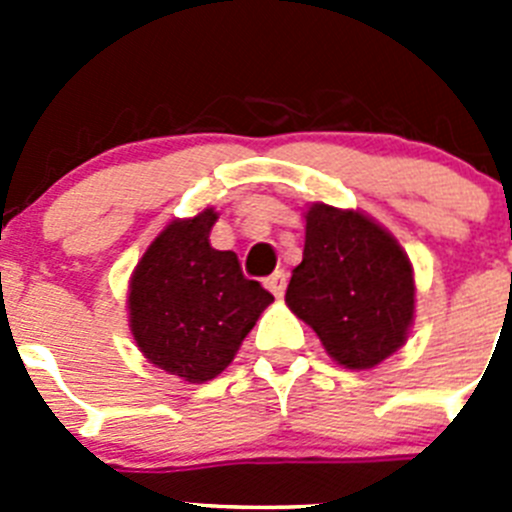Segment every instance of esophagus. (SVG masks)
Here are the masks:
<instances>
[{"mask_svg": "<svg viewBox=\"0 0 512 512\" xmlns=\"http://www.w3.org/2000/svg\"><path fill=\"white\" fill-rule=\"evenodd\" d=\"M266 289H269L274 297H282L284 295V287H287V277H284V271H274L271 277L264 279Z\"/></svg>", "mask_w": 512, "mask_h": 512, "instance_id": "1", "label": "esophagus"}]
</instances>
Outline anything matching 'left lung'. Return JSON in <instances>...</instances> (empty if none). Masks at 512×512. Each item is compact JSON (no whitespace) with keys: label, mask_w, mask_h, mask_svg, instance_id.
<instances>
[{"label":"left lung","mask_w":512,"mask_h":512,"mask_svg":"<svg viewBox=\"0 0 512 512\" xmlns=\"http://www.w3.org/2000/svg\"><path fill=\"white\" fill-rule=\"evenodd\" d=\"M287 307L343 369H374L405 346L415 320V274L390 230L361 210L312 202L305 251Z\"/></svg>","instance_id":"8db88e82"}]
</instances>
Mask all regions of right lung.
<instances>
[{"mask_svg": "<svg viewBox=\"0 0 512 512\" xmlns=\"http://www.w3.org/2000/svg\"><path fill=\"white\" fill-rule=\"evenodd\" d=\"M217 212L176 217L151 241L128 284V323L140 354L182 382L223 374L274 297L243 277L233 251L210 246Z\"/></svg>", "mask_w": 512, "mask_h": 512, "instance_id": "add662e5", "label": "right lung"}]
</instances>
